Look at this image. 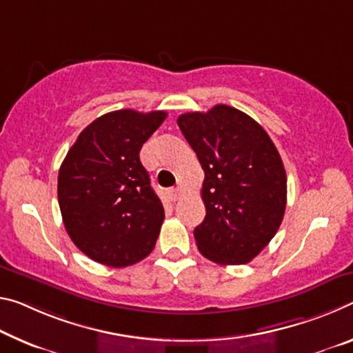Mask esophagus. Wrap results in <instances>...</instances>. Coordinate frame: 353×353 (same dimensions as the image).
Wrapping results in <instances>:
<instances>
[{
  "label": "esophagus",
  "mask_w": 353,
  "mask_h": 353,
  "mask_svg": "<svg viewBox=\"0 0 353 353\" xmlns=\"http://www.w3.org/2000/svg\"><path fill=\"white\" fill-rule=\"evenodd\" d=\"M170 199L171 201H177V199H181V196H182V192H181V188H172V190H170Z\"/></svg>",
  "instance_id": "1"
}]
</instances>
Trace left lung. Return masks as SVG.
<instances>
[{
	"mask_svg": "<svg viewBox=\"0 0 353 353\" xmlns=\"http://www.w3.org/2000/svg\"><path fill=\"white\" fill-rule=\"evenodd\" d=\"M177 124L205 174L198 250L216 264H247L283 221L288 179L281 157L264 128L232 106L181 114Z\"/></svg>",
	"mask_w": 353,
	"mask_h": 353,
	"instance_id": "1",
	"label": "left lung"
}]
</instances>
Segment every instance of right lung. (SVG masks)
I'll use <instances>...</instances> for the list:
<instances>
[{"label":"right lung","instance_id":"right-lung-1","mask_svg":"<svg viewBox=\"0 0 353 353\" xmlns=\"http://www.w3.org/2000/svg\"><path fill=\"white\" fill-rule=\"evenodd\" d=\"M166 116L111 111L91 122L67 152L58 176L61 215L72 242L92 261L127 267L154 250L165 210L139 150Z\"/></svg>","mask_w":353,"mask_h":353}]
</instances>
